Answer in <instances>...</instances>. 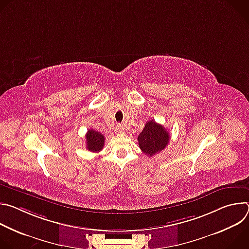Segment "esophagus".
Masks as SVG:
<instances>
[{"label": "esophagus", "mask_w": 249, "mask_h": 249, "mask_svg": "<svg viewBox=\"0 0 249 249\" xmlns=\"http://www.w3.org/2000/svg\"><path fill=\"white\" fill-rule=\"evenodd\" d=\"M115 132L118 133V134H121V133H124V127L122 125H117L116 128H115Z\"/></svg>", "instance_id": "1"}]
</instances>
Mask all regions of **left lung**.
<instances>
[{
    "label": "left lung",
    "mask_w": 249,
    "mask_h": 249,
    "mask_svg": "<svg viewBox=\"0 0 249 249\" xmlns=\"http://www.w3.org/2000/svg\"><path fill=\"white\" fill-rule=\"evenodd\" d=\"M169 133L160 124L157 123L154 119L149 120L145 128L138 136L139 147L144 154L153 157L160 153L168 144Z\"/></svg>",
    "instance_id": "8db88e82"
}]
</instances>
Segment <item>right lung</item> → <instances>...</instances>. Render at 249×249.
<instances>
[{"mask_svg":"<svg viewBox=\"0 0 249 249\" xmlns=\"http://www.w3.org/2000/svg\"><path fill=\"white\" fill-rule=\"evenodd\" d=\"M86 141H87L86 143L87 149L90 152L97 153L103 149L105 138L101 133L96 132L95 130L89 129L86 134Z\"/></svg>","mask_w":249,"mask_h":249,"instance_id":"add662e5","label":"right lung"}]
</instances>
